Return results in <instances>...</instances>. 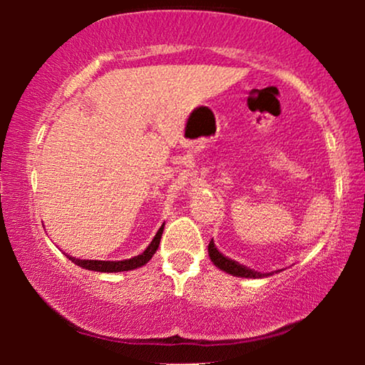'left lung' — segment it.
I'll list each match as a JSON object with an SVG mask.
<instances>
[{
    "instance_id": "8db88e82",
    "label": "left lung",
    "mask_w": 365,
    "mask_h": 365,
    "mask_svg": "<svg viewBox=\"0 0 365 365\" xmlns=\"http://www.w3.org/2000/svg\"><path fill=\"white\" fill-rule=\"evenodd\" d=\"M207 252H209V257H211V261L214 262V266L221 269V271L231 274V276H236V277H252V279H257V277H267L271 276L272 272H267V274H261L257 271H252V269H249L246 266H242V264H239L236 261H232V259H229L224 256L217 251V247L214 246V241L209 242L207 246Z\"/></svg>"
}]
</instances>
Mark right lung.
I'll use <instances>...</instances> for the list:
<instances>
[{
    "label": "right lung",
    "instance_id": "obj_1",
    "mask_svg": "<svg viewBox=\"0 0 365 365\" xmlns=\"http://www.w3.org/2000/svg\"><path fill=\"white\" fill-rule=\"evenodd\" d=\"M164 231V224L159 227L156 236L151 241V244L144 249V251L139 254V256H134L131 259H124V261H86V259H76L69 257V261L78 264L79 267L88 269V271H96V272H123V271H133V269H138L148 264L149 259L154 256V252L158 251L159 241H161Z\"/></svg>",
    "mask_w": 365,
    "mask_h": 365
}]
</instances>
